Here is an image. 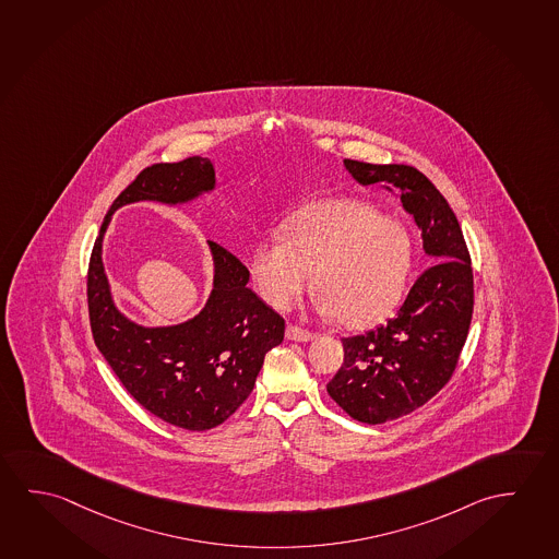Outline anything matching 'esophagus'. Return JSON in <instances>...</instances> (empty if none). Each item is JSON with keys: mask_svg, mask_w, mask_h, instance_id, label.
Wrapping results in <instances>:
<instances>
[{"mask_svg": "<svg viewBox=\"0 0 559 559\" xmlns=\"http://www.w3.org/2000/svg\"><path fill=\"white\" fill-rule=\"evenodd\" d=\"M314 336H317L314 332H309V330L301 329V326H295V324H289L285 329V337L293 340V342H310Z\"/></svg>", "mask_w": 559, "mask_h": 559, "instance_id": "1", "label": "esophagus"}]
</instances>
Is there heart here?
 I'll return each mask as SVG.
<instances>
[{
  "mask_svg": "<svg viewBox=\"0 0 559 559\" xmlns=\"http://www.w3.org/2000/svg\"><path fill=\"white\" fill-rule=\"evenodd\" d=\"M412 267L402 223L359 200H329L295 215L287 239L258 245L250 274L262 299L285 310L309 289L314 272L319 309L347 329H367L399 305Z\"/></svg>",
  "mask_w": 559,
  "mask_h": 559,
  "instance_id": "b5f03b06",
  "label": "heart"
}]
</instances>
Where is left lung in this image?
<instances>
[{
    "label": "left lung",
    "mask_w": 559,
    "mask_h": 559,
    "mask_svg": "<svg viewBox=\"0 0 559 559\" xmlns=\"http://www.w3.org/2000/svg\"><path fill=\"white\" fill-rule=\"evenodd\" d=\"M344 165L364 187L396 188L431 258L394 319L361 336L342 337L344 365L326 384L346 414L377 426L421 408L451 379L468 336L474 275L459 219L424 173L409 165Z\"/></svg>",
    "instance_id": "left-lung-1"
}]
</instances>
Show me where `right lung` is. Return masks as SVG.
<instances>
[{"label":"right lung","mask_w":559,"mask_h":559,"mask_svg":"<svg viewBox=\"0 0 559 559\" xmlns=\"http://www.w3.org/2000/svg\"><path fill=\"white\" fill-rule=\"evenodd\" d=\"M213 188L215 170L205 157L143 169L110 205L87 274L91 332L98 352L143 408L190 431L219 426L249 399L264 355L284 342L285 320L247 287L249 270L239 258L207 240L213 289L204 309L175 326H140L112 301L103 237L122 205L143 200L187 204Z\"/></svg>","instance_id":"1"}]
</instances>
